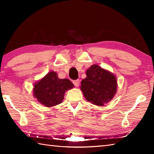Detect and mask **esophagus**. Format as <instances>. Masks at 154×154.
I'll use <instances>...</instances> for the list:
<instances>
[{"label":"esophagus","instance_id":"esophagus-1","mask_svg":"<svg viewBox=\"0 0 154 154\" xmlns=\"http://www.w3.org/2000/svg\"><path fill=\"white\" fill-rule=\"evenodd\" d=\"M73 83L74 85H75V87H79V85L80 81H79V79H77V80H75V81H73Z\"/></svg>","mask_w":154,"mask_h":154}]
</instances>
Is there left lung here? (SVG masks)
<instances>
[{"instance_id":"1","label":"left lung","mask_w":154,"mask_h":154,"mask_svg":"<svg viewBox=\"0 0 154 154\" xmlns=\"http://www.w3.org/2000/svg\"><path fill=\"white\" fill-rule=\"evenodd\" d=\"M80 89L88 102L103 106L113 99L117 91L116 75L98 65H93L86 71Z\"/></svg>"}]
</instances>
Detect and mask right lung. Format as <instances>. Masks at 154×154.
<instances>
[{
  "label": "right lung",
  "instance_id": "right-lung-1",
  "mask_svg": "<svg viewBox=\"0 0 154 154\" xmlns=\"http://www.w3.org/2000/svg\"><path fill=\"white\" fill-rule=\"evenodd\" d=\"M73 87L68 79H60L56 72L51 71L34 83L33 94L42 105L53 107L61 103L65 92Z\"/></svg>",
  "mask_w": 154,
  "mask_h": 154
}]
</instances>
